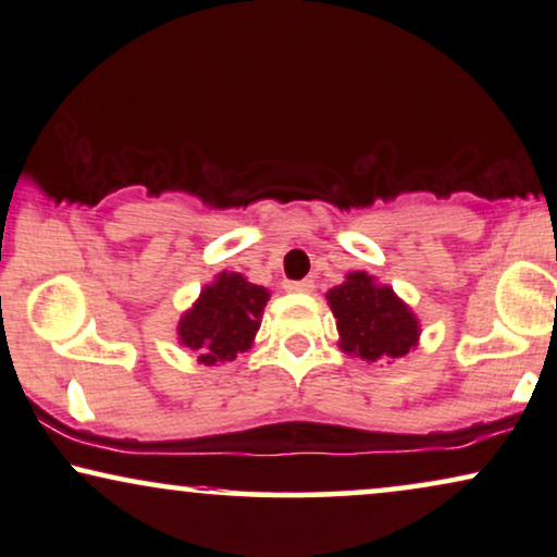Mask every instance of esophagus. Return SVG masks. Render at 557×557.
<instances>
[{
	"label": "esophagus",
	"instance_id": "obj_1",
	"mask_svg": "<svg viewBox=\"0 0 557 557\" xmlns=\"http://www.w3.org/2000/svg\"><path fill=\"white\" fill-rule=\"evenodd\" d=\"M313 283L311 280H287L285 290L287 293H313Z\"/></svg>",
	"mask_w": 557,
	"mask_h": 557
}]
</instances>
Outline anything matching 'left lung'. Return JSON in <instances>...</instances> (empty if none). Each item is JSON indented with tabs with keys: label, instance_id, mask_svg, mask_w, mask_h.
<instances>
[{
	"label": "left lung",
	"instance_id": "left-lung-1",
	"mask_svg": "<svg viewBox=\"0 0 557 557\" xmlns=\"http://www.w3.org/2000/svg\"><path fill=\"white\" fill-rule=\"evenodd\" d=\"M329 306L339 329V347L362 360H396L419 342V321L388 285L351 272L347 283L329 290Z\"/></svg>",
	"mask_w": 557,
	"mask_h": 557
}]
</instances>
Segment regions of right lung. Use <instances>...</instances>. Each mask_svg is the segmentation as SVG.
Masks as SVG:
<instances>
[{"mask_svg": "<svg viewBox=\"0 0 557 557\" xmlns=\"http://www.w3.org/2000/svg\"><path fill=\"white\" fill-rule=\"evenodd\" d=\"M270 293L246 283L242 274L221 272L200 293L193 311L180 321V342L197 355V362L215 364L236 360L255 342Z\"/></svg>", "mask_w": 557, "mask_h": 557, "instance_id": "1", "label": "right lung"}]
</instances>
